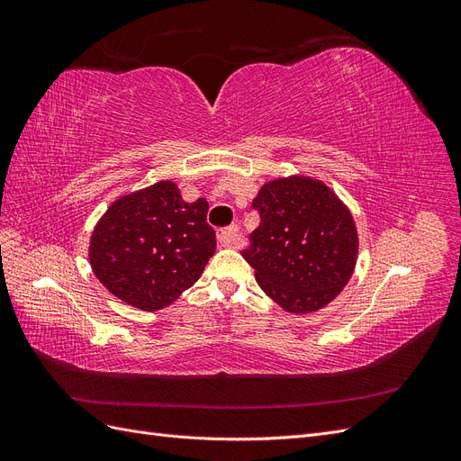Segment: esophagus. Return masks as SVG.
I'll return each instance as SVG.
<instances>
[{
	"label": "esophagus",
	"instance_id": "obj_1",
	"mask_svg": "<svg viewBox=\"0 0 461 461\" xmlns=\"http://www.w3.org/2000/svg\"><path fill=\"white\" fill-rule=\"evenodd\" d=\"M236 236H239V227H227V229H221L219 232H217V242H219V246H232L234 244V240H236Z\"/></svg>",
	"mask_w": 461,
	"mask_h": 461
}]
</instances>
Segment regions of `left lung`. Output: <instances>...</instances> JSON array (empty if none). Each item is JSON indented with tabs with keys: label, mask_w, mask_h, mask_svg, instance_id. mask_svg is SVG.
I'll list each match as a JSON object with an SVG mask.
<instances>
[{
	"label": "left lung",
	"mask_w": 461,
	"mask_h": 461,
	"mask_svg": "<svg viewBox=\"0 0 461 461\" xmlns=\"http://www.w3.org/2000/svg\"><path fill=\"white\" fill-rule=\"evenodd\" d=\"M252 207L259 227L242 256L265 294L290 313L337 298L357 258L354 219L337 194L313 178H278L263 185Z\"/></svg>",
	"instance_id": "8db88e82"
}]
</instances>
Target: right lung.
Segmentation results:
<instances>
[{"label": "right lung", "mask_w": 461, "mask_h": 461, "mask_svg": "<svg viewBox=\"0 0 461 461\" xmlns=\"http://www.w3.org/2000/svg\"><path fill=\"white\" fill-rule=\"evenodd\" d=\"M209 203L185 202L171 180L119 198L97 222L90 265L100 283L138 310L173 303L215 254Z\"/></svg>", "instance_id": "right-lung-1"}]
</instances>
